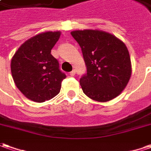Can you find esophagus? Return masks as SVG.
<instances>
[{"label": "esophagus", "mask_w": 151, "mask_h": 151, "mask_svg": "<svg viewBox=\"0 0 151 151\" xmlns=\"http://www.w3.org/2000/svg\"><path fill=\"white\" fill-rule=\"evenodd\" d=\"M76 75V70H71L70 72V76H74Z\"/></svg>", "instance_id": "1"}]
</instances>
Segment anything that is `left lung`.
Masks as SVG:
<instances>
[{
  "label": "left lung",
  "instance_id": "left-lung-1",
  "mask_svg": "<svg viewBox=\"0 0 151 151\" xmlns=\"http://www.w3.org/2000/svg\"><path fill=\"white\" fill-rule=\"evenodd\" d=\"M70 34L81 48L87 69L80 80L84 93L99 102L109 101L119 95L132 74L125 44L99 30H76Z\"/></svg>",
  "mask_w": 151,
  "mask_h": 151
}]
</instances>
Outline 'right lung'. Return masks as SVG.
<instances>
[{
    "mask_svg": "<svg viewBox=\"0 0 151 151\" xmlns=\"http://www.w3.org/2000/svg\"><path fill=\"white\" fill-rule=\"evenodd\" d=\"M60 32L38 34L23 43L11 60V74L15 85L30 100L42 103L58 95L66 77L51 50Z\"/></svg>",
    "mask_w": 151,
    "mask_h": 151,
    "instance_id": "right-lung-1",
    "label": "right lung"
}]
</instances>
